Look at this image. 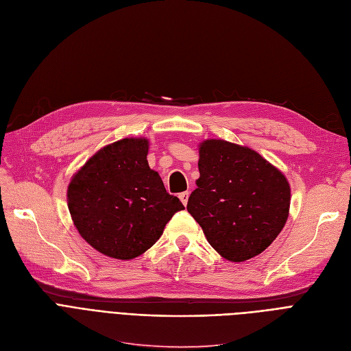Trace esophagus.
<instances>
[{
    "instance_id": "obj_1",
    "label": "esophagus",
    "mask_w": 351,
    "mask_h": 351,
    "mask_svg": "<svg viewBox=\"0 0 351 351\" xmlns=\"http://www.w3.org/2000/svg\"><path fill=\"white\" fill-rule=\"evenodd\" d=\"M179 199L182 201L184 205H186V204H188V199H189V192H188V191L180 192V193H179Z\"/></svg>"
}]
</instances>
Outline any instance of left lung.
I'll use <instances>...</instances> for the list:
<instances>
[{"label":"left lung","instance_id":"obj_1","mask_svg":"<svg viewBox=\"0 0 351 351\" xmlns=\"http://www.w3.org/2000/svg\"><path fill=\"white\" fill-rule=\"evenodd\" d=\"M198 167L186 210L208 243L237 263L266 250L287 224L288 179L257 152L215 138L199 145Z\"/></svg>","mask_w":351,"mask_h":351}]
</instances>
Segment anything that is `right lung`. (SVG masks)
I'll use <instances>...</instances> for the list:
<instances>
[{"label": "right lung", "instance_id": "1", "mask_svg": "<svg viewBox=\"0 0 351 351\" xmlns=\"http://www.w3.org/2000/svg\"><path fill=\"white\" fill-rule=\"evenodd\" d=\"M147 138H123L98 150L68 186L72 221L95 250L119 261L145 253L185 206L169 195L147 163Z\"/></svg>", "mask_w": 351, "mask_h": 351}]
</instances>
